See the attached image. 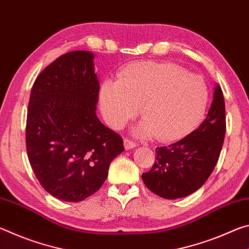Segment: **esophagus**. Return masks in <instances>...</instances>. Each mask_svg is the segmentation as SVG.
Masks as SVG:
<instances>
[{
    "instance_id": "34e87169",
    "label": "esophagus",
    "mask_w": 249,
    "mask_h": 249,
    "mask_svg": "<svg viewBox=\"0 0 249 249\" xmlns=\"http://www.w3.org/2000/svg\"><path fill=\"white\" fill-rule=\"evenodd\" d=\"M124 147H125L126 150L135 148V147H136V142L128 140V138H125V140H124Z\"/></svg>"
}]
</instances>
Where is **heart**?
<instances>
[{
  "instance_id": "1",
  "label": "heart",
  "mask_w": 249,
  "mask_h": 249,
  "mask_svg": "<svg viewBox=\"0 0 249 249\" xmlns=\"http://www.w3.org/2000/svg\"><path fill=\"white\" fill-rule=\"evenodd\" d=\"M208 102L203 78L172 62H136L119 75V81L107 80L100 90L101 112L109 126L121 128L142 105L145 119L135 133L161 142L190 133L203 119Z\"/></svg>"
}]
</instances>
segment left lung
<instances>
[{
	"mask_svg": "<svg viewBox=\"0 0 249 249\" xmlns=\"http://www.w3.org/2000/svg\"><path fill=\"white\" fill-rule=\"evenodd\" d=\"M226 130L221 87L214 88L208 116L199 128L169 146L156 148V160L142 179L155 195L175 200L196 192L215 168Z\"/></svg>",
	"mask_w": 249,
	"mask_h": 249,
	"instance_id": "8db88e82",
	"label": "left lung"
}]
</instances>
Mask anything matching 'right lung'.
Returning a JSON list of instances; mask_svg holds the SVG:
<instances>
[{
	"label": "right lung",
	"mask_w": 249,
	"mask_h": 249,
	"mask_svg": "<svg viewBox=\"0 0 249 249\" xmlns=\"http://www.w3.org/2000/svg\"><path fill=\"white\" fill-rule=\"evenodd\" d=\"M93 60L86 50L62 54L41 71L29 98V162L45 190L67 202L98 191L124 150L120 135L95 114L100 83Z\"/></svg>",
	"instance_id": "1"
}]
</instances>
